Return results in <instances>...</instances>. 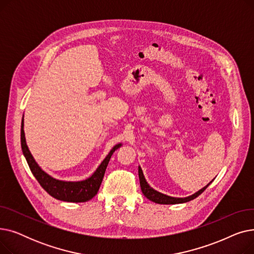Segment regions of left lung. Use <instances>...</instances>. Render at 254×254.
Segmentation results:
<instances>
[{
    "label": "left lung",
    "instance_id": "left-lung-1",
    "mask_svg": "<svg viewBox=\"0 0 254 254\" xmlns=\"http://www.w3.org/2000/svg\"><path fill=\"white\" fill-rule=\"evenodd\" d=\"M139 179H140V185H141V190L143 192V194L147 197L150 201L156 203V204H164V205H171V204H181V203H186V202H190L191 199L195 198L196 196H198L201 194L208 186L212 183V181L210 183H208L205 188H203L202 190H199L198 191H196L195 193L188 196V197H173V196H169L166 195L164 193L158 192L156 190H154L152 188H150L149 184L146 181L144 175H143V172L142 169L139 167Z\"/></svg>",
    "mask_w": 254,
    "mask_h": 254
}]
</instances>
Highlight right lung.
Wrapping results in <instances>:
<instances>
[{
	"label": "right lung",
	"mask_w": 254,
	"mask_h": 254,
	"mask_svg": "<svg viewBox=\"0 0 254 254\" xmlns=\"http://www.w3.org/2000/svg\"><path fill=\"white\" fill-rule=\"evenodd\" d=\"M20 141H21V149H22L23 155L26 159V162H28V165L33 173V175L38 180L40 185H41L42 188L55 198L61 199V201H64V202H72V203L87 202L98 193L104 174H105V171L107 169V166H108L110 158L113 152L122 146V144L115 145L109 152V154L105 157V159L99 166L97 171L93 173L89 178L83 181L68 182V181H62V180H57L55 178H52L38 166L25 142L24 130H23V117L21 120Z\"/></svg>",
	"instance_id": "right-lung-1"
}]
</instances>
